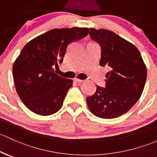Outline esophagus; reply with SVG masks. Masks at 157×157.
I'll use <instances>...</instances> for the list:
<instances>
[{"instance_id": "esophagus-1", "label": "esophagus", "mask_w": 157, "mask_h": 157, "mask_svg": "<svg viewBox=\"0 0 157 157\" xmlns=\"http://www.w3.org/2000/svg\"><path fill=\"white\" fill-rule=\"evenodd\" d=\"M74 81H75V82H84V80H82V79H79L77 78H74Z\"/></svg>"}]
</instances>
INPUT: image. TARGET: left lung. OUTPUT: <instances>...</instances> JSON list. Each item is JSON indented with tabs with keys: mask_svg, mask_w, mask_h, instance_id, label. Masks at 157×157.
<instances>
[{
	"mask_svg": "<svg viewBox=\"0 0 157 157\" xmlns=\"http://www.w3.org/2000/svg\"><path fill=\"white\" fill-rule=\"evenodd\" d=\"M90 37L101 48L100 65L109 69L105 87L97 86L87 98L90 112L113 119L128 112L138 101L147 79V68L138 48L111 31L90 29Z\"/></svg>",
	"mask_w": 157,
	"mask_h": 157,
	"instance_id": "left-lung-1",
	"label": "left lung"
}]
</instances>
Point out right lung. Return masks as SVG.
Masks as SVG:
<instances>
[{"mask_svg": "<svg viewBox=\"0 0 157 157\" xmlns=\"http://www.w3.org/2000/svg\"><path fill=\"white\" fill-rule=\"evenodd\" d=\"M88 35V28L56 29L22 48L13 67V75L19 97L31 111L49 116L60 109L72 80L55 73L53 67L62 63L69 44Z\"/></svg>", "mask_w": 157, "mask_h": 157, "instance_id": "right-lung-1", "label": "right lung"}]
</instances>
